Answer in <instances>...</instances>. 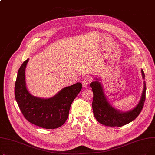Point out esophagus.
Returning <instances> with one entry per match:
<instances>
[{
	"mask_svg": "<svg viewBox=\"0 0 155 155\" xmlns=\"http://www.w3.org/2000/svg\"><path fill=\"white\" fill-rule=\"evenodd\" d=\"M90 82H91L90 78H88V77L84 78L83 79V81H82V85H83V87H86L88 85V84L90 83Z\"/></svg>",
	"mask_w": 155,
	"mask_h": 155,
	"instance_id": "obj_1",
	"label": "esophagus"
}]
</instances>
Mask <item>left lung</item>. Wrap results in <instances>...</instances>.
I'll list each match as a JSON object with an SVG mask.
<instances>
[{
    "instance_id": "8db88e82",
    "label": "left lung",
    "mask_w": 155,
    "mask_h": 155,
    "mask_svg": "<svg viewBox=\"0 0 155 155\" xmlns=\"http://www.w3.org/2000/svg\"><path fill=\"white\" fill-rule=\"evenodd\" d=\"M141 74L143 78L144 79L145 75L143 69H141ZM95 80L91 83L90 86L92 88L94 94L92 102L94 115L99 123L107 126L120 127L131 123L139 116L146 99L145 81L143 82L144 87L141 99L136 106L128 111L122 112L115 109L110 104L99 79L97 78Z\"/></svg>"
}]
</instances>
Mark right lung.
Wrapping results in <instances>:
<instances>
[{
    "label": "right lung",
    "instance_id": "obj_1",
    "mask_svg": "<svg viewBox=\"0 0 155 155\" xmlns=\"http://www.w3.org/2000/svg\"><path fill=\"white\" fill-rule=\"evenodd\" d=\"M29 61L21 64L15 84V99L19 107L29 123L45 129H56L67 120L72 102L82 90L78 82L62 88L55 95L48 99L32 95L26 84L25 70Z\"/></svg>",
    "mask_w": 155,
    "mask_h": 155
}]
</instances>
